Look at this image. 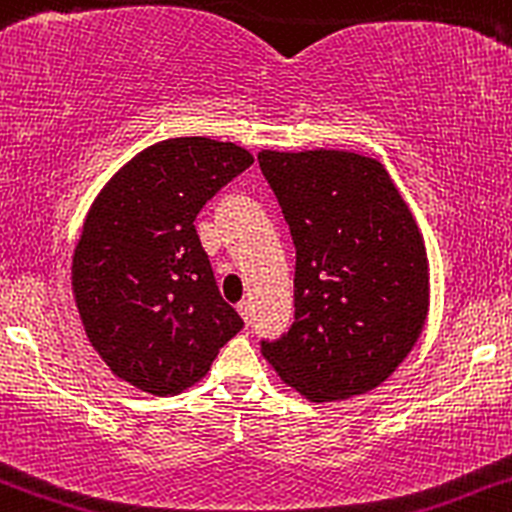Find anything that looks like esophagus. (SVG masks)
Masks as SVG:
<instances>
[{"label":"esophagus","mask_w":512,"mask_h":512,"mask_svg":"<svg viewBox=\"0 0 512 512\" xmlns=\"http://www.w3.org/2000/svg\"><path fill=\"white\" fill-rule=\"evenodd\" d=\"M236 310H239V315L244 318V323L249 325L251 323V313H254V308H251V300H241V303L236 305Z\"/></svg>","instance_id":"obj_1"}]
</instances>
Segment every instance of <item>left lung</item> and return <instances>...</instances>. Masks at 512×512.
<instances>
[{
	"label": "left lung",
	"mask_w": 512,
	"mask_h": 512,
	"mask_svg": "<svg viewBox=\"0 0 512 512\" xmlns=\"http://www.w3.org/2000/svg\"><path fill=\"white\" fill-rule=\"evenodd\" d=\"M295 246L293 325L266 360L313 402L382 384L424 328L429 266L387 170L355 152L258 155Z\"/></svg>",
	"instance_id": "obj_1"
}]
</instances>
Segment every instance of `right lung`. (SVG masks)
<instances>
[{
  "instance_id": "obj_1",
  "label": "right lung",
  "mask_w": 512,
  "mask_h": 512,
  "mask_svg": "<svg viewBox=\"0 0 512 512\" xmlns=\"http://www.w3.org/2000/svg\"><path fill=\"white\" fill-rule=\"evenodd\" d=\"M234 142H157L98 194L73 254L88 340L125 382L175 394L202 379L241 328L221 298L194 219L251 167Z\"/></svg>"
}]
</instances>
